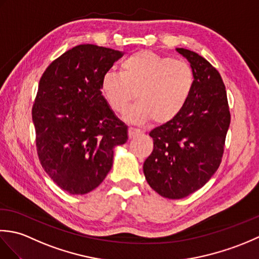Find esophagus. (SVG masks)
I'll use <instances>...</instances> for the list:
<instances>
[{
	"label": "esophagus",
	"instance_id": "34e87169",
	"mask_svg": "<svg viewBox=\"0 0 259 259\" xmlns=\"http://www.w3.org/2000/svg\"><path fill=\"white\" fill-rule=\"evenodd\" d=\"M140 134H142V130L134 128V126H130V128H129V137H130V138H135L136 136H139Z\"/></svg>",
	"mask_w": 259,
	"mask_h": 259
}]
</instances>
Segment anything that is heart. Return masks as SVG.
<instances>
[{"label":"heart","instance_id":"b5f03b06","mask_svg":"<svg viewBox=\"0 0 259 259\" xmlns=\"http://www.w3.org/2000/svg\"><path fill=\"white\" fill-rule=\"evenodd\" d=\"M195 87L190 65L151 51H140L124 59L121 71L109 70L102 75L101 92L115 112H123L138 99L124 118L142 123L151 118L167 123L185 109Z\"/></svg>","mask_w":259,"mask_h":259}]
</instances>
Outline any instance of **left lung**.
I'll use <instances>...</instances> for the list:
<instances>
[{
	"instance_id": "8db88e82",
	"label": "left lung",
	"mask_w": 259,
	"mask_h": 259,
	"mask_svg": "<svg viewBox=\"0 0 259 259\" xmlns=\"http://www.w3.org/2000/svg\"><path fill=\"white\" fill-rule=\"evenodd\" d=\"M176 51L194 71V91L177 118L150 131L153 150L144 163L148 184L168 199L189 196L212 177L230 124L226 88L218 71L194 51Z\"/></svg>"
}]
</instances>
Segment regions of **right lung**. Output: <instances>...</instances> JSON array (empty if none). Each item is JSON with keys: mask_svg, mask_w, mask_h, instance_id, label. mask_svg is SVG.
<instances>
[{"mask_svg": "<svg viewBox=\"0 0 259 259\" xmlns=\"http://www.w3.org/2000/svg\"><path fill=\"white\" fill-rule=\"evenodd\" d=\"M121 51L80 45L49 65L32 108L36 150L43 169L71 195L96 189L113 163L114 147L128 140V126L102 96V75Z\"/></svg>", "mask_w": 259, "mask_h": 259, "instance_id": "1", "label": "right lung"}]
</instances>
